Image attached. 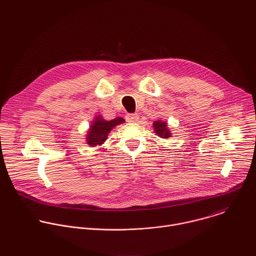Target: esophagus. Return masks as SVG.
Returning <instances> with one entry per match:
<instances>
[{
  "label": "esophagus",
  "mask_w": 256,
  "mask_h": 256,
  "mask_svg": "<svg viewBox=\"0 0 256 256\" xmlns=\"http://www.w3.org/2000/svg\"><path fill=\"white\" fill-rule=\"evenodd\" d=\"M126 120L128 122H136L138 120V116L136 114H128L126 116Z\"/></svg>",
  "instance_id": "esophagus-1"
}]
</instances>
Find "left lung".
Segmentation results:
<instances>
[{
    "label": "left lung",
    "mask_w": 256,
    "mask_h": 256,
    "mask_svg": "<svg viewBox=\"0 0 256 256\" xmlns=\"http://www.w3.org/2000/svg\"><path fill=\"white\" fill-rule=\"evenodd\" d=\"M153 126H154V128H155V132H156L159 136L164 138H170L171 132H170L169 130L167 128V124H166V122H161V120H155V122L153 124Z\"/></svg>",
    "instance_id": "8db88e82"
}]
</instances>
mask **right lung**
<instances>
[{
    "instance_id": "add662e5",
    "label": "right lung",
    "mask_w": 256,
    "mask_h": 256,
    "mask_svg": "<svg viewBox=\"0 0 256 256\" xmlns=\"http://www.w3.org/2000/svg\"><path fill=\"white\" fill-rule=\"evenodd\" d=\"M124 122V120L122 118H116L112 120H104L101 116L96 118L93 122V124L90 126V130L87 136V144L90 146L101 144L107 138V134H109L116 126Z\"/></svg>"
}]
</instances>
